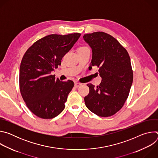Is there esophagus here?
I'll use <instances>...</instances> for the list:
<instances>
[{"label": "esophagus", "instance_id": "esophagus-1", "mask_svg": "<svg viewBox=\"0 0 158 158\" xmlns=\"http://www.w3.org/2000/svg\"><path fill=\"white\" fill-rule=\"evenodd\" d=\"M82 83H80V82H75V84H74V86L76 87H80L81 85H82Z\"/></svg>", "mask_w": 158, "mask_h": 158}]
</instances>
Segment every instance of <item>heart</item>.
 Masks as SVG:
<instances>
[{"mask_svg": "<svg viewBox=\"0 0 158 158\" xmlns=\"http://www.w3.org/2000/svg\"><path fill=\"white\" fill-rule=\"evenodd\" d=\"M86 49H89V48L86 46H82L79 49V51H82V50H86Z\"/></svg>", "mask_w": 158, "mask_h": 158, "instance_id": "1", "label": "heart"}]
</instances>
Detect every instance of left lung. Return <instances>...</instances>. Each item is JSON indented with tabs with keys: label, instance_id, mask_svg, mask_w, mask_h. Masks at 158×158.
I'll return each instance as SVG.
<instances>
[{
	"label": "left lung",
	"instance_id": "8db88e82",
	"mask_svg": "<svg viewBox=\"0 0 158 158\" xmlns=\"http://www.w3.org/2000/svg\"><path fill=\"white\" fill-rule=\"evenodd\" d=\"M83 37L93 50L91 66L98 67L102 77L99 85L87 84L89 93L84 98L85 106L98 116H111L123 107L132 84L129 55L114 37L107 33L96 32L84 34Z\"/></svg>",
	"mask_w": 158,
	"mask_h": 158
}]
</instances>
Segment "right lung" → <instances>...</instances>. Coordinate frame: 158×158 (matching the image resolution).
I'll use <instances>...</instances> for the list:
<instances>
[{
	"mask_svg": "<svg viewBox=\"0 0 158 158\" xmlns=\"http://www.w3.org/2000/svg\"><path fill=\"white\" fill-rule=\"evenodd\" d=\"M81 34H51L36 42L22 57L19 72L21 96L29 109L42 119H52L65 108L74 82L56 79L52 71L78 40Z\"/></svg>",
	"mask_w": 158,
	"mask_h": 158,
	"instance_id": "right-lung-1",
	"label": "right lung"
}]
</instances>
